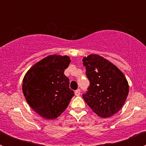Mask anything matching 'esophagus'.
I'll use <instances>...</instances> for the list:
<instances>
[{"instance_id":"34e87169","label":"esophagus","mask_w":146,"mask_h":146,"mask_svg":"<svg viewBox=\"0 0 146 146\" xmlns=\"http://www.w3.org/2000/svg\"><path fill=\"white\" fill-rule=\"evenodd\" d=\"M74 94H75V96H80V89H77V90H76V91H74Z\"/></svg>"}]
</instances>
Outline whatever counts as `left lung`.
Instances as JSON below:
<instances>
[{"label":"left lung","instance_id":"left-lung-1","mask_svg":"<svg viewBox=\"0 0 146 146\" xmlns=\"http://www.w3.org/2000/svg\"><path fill=\"white\" fill-rule=\"evenodd\" d=\"M82 61L90 81L88 91L82 95L86 104L102 118L116 114L129 94L128 81L123 72L96 54L84 57Z\"/></svg>","mask_w":146,"mask_h":146}]
</instances>
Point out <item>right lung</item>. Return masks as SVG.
I'll return each instance as SVG.
<instances>
[{
    "instance_id": "add662e5",
    "label": "right lung",
    "mask_w": 146,
    "mask_h": 146,
    "mask_svg": "<svg viewBox=\"0 0 146 146\" xmlns=\"http://www.w3.org/2000/svg\"><path fill=\"white\" fill-rule=\"evenodd\" d=\"M67 55H50L37 62L23 80V92L31 108L42 118L60 116L74 96L64 70L70 64Z\"/></svg>"
}]
</instances>
